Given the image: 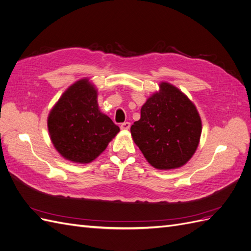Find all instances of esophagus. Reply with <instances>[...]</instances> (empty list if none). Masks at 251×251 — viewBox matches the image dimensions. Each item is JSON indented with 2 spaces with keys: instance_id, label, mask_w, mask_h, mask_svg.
Listing matches in <instances>:
<instances>
[{
  "instance_id": "34e87169",
  "label": "esophagus",
  "mask_w": 251,
  "mask_h": 251,
  "mask_svg": "<svg viewBox=\"0 0 251 251\" xmlns=\"http://www.w3.org/2000/svg\"><path fill=\"white\" fill-rule=\"evenodd\" d=\"M130 126H131V124L130 123H123L120 125V128L121 130H128V128H130Z\"/></svg>"
}]
</instances>
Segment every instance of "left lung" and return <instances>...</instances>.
Returning a JSON list of instances; mask_svg holds the SVG:
<instances>
[{"label": "left lung", "instance_id": "8db88e82", "mask_svg": "<svg viewBox=\"0 0 251 251\" xmlns=\"http://www.w3.org/2000/svg\"><path fill=\"white\" fill-rule=\"evenodd\" d=\"M140 119L131 126L134 142L158 170L184 165L198 148L202 125L194 103L168 82L142 105Z\"/></svg>", "mask_w": 251, "mask_h": 251}]
</instances>
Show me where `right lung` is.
I'll return each instance as SVG.
<instances>
[{
  "label": "right lung",
  "instance_id": "1",
  "mask_svg": "<svg viewBox=\"0 0 251 251\" xmlns=\"http://www.w3.org/2000/svg\"><path fill=\"white\" fill-rule=\"evenodd\" d=\"M48 130L64 158L88 163L105 150L119 126L98 110L96 90L88 79H81L66 91L50 112Z\"/></svg>",
  "mask_w": 251,
  "mask_h": 251
}]
</instances>
